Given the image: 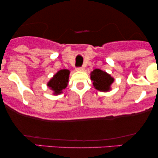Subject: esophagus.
<instances>
[{
	"label": "esophagus",
	"mask_w": 158,
	"mask_h": 158,
	"mask_svg": "<svg viewBox=\"0 0 158 158\" xmlns=\"http://www.w3.org/2000/svg\"><path fill=\"white\" fill-rule=\"evenodd\" d=\"M76 70H77V71H82V70H84V68H77V69H76Z\"/></svg>",
	"instance_id": "34e87169"
}]
</instances>
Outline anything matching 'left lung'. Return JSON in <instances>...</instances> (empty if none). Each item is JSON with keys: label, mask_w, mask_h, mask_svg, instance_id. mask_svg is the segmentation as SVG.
I'll use <instances>...</instances> for the list:
<instances>
[{"label": "left lung", "mask_w": 158, "mask_h": 158, "mask_svg": "<svg viewBox=\"0 0 158 158\" xmlns=\"http://www.w3.org/2000/svg\"><path fill=\"white\" fill-rule=\"evenodd\" d=\"M90 79L93 81V85L96 89L99 91L107 92L110 90V85L114 79L110 74L103 71L100 69H95L90 73Z\"/></svg>", "instance_id": "obj_1"}]
</instances>
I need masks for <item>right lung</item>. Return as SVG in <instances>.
<instances>
[{
  "label": "right lung",
  "instance_id": "obj_1",
  "mask_svg": "<svg viewBox=\"0 0 158 158\" xmlns=\"http://www.w3.org/2000/svg\"><path fill=\"white\" fill-rule=\"evenodd\" d=\"M69 75H70V70L63 69L59 70L48 81V86L53 90L54 95L61 94L62 90H64L68 86Z\"/></svg>",
  "mask_w": 158,
  "mask_h": 158
}]
</instances>
